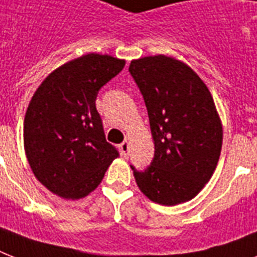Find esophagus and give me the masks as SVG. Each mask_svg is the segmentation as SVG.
I'll use <instances>...</instances> for the list:
<instances>
[{"label": "esophagus", "instance_id": "34e87169", "mask_svg": "<svg viewBox=\"0 0 257 257\" xmlns=\"http://www.w3.org/2000/svg\"><path fill=\"white\" fill-rule=\"evenodd\" d=\"M120 148H121V153H122V156H128V152H129V141L128 140H125L122 144L120 145Z\"/></svg>", "mask_w": 257, "mask_h": 257}]
</instances>
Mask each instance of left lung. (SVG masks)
I'll return each mask as SVG.
<instances>
[{
    "label": "left lung",
    "mask_w": 257,
    "mask_h": 257,
    "mask_svg": "<svg viewBox=\"0 0 257 257\" xmlns=\"http://www.w3.org/2000/svg\"><path fill=\"white\" fill-rule=\"evenodd\" d=\"M129 73L148 110L155 156L133 175L140 191L163 205L189 201L219 161L223 126L211 92L184 62L164 54L133 60Z\"/></svg>",
    "instance_id": "8db88e82"
}]
</instances>
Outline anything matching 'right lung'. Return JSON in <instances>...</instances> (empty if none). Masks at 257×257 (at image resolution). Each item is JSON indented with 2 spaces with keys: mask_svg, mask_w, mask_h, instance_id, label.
Masks as SVG:
<instances>
[{
  "mask_svg": "<svg viewBox=\"0 0 257 257\" xmlns=\"http://www.w3.org/2000/svg\"><path fill=\"white\" fill-rule=\"evenodd\" d=\"M124 66L108 54H85L53 70L32 97L24 121L26 159L54 195L85 197L118 157L105 139L96 98Z\"/></svg>",
  "mask_w": 257,
  "mask_h": 257,
  "instance_id": "add662e5",
  "label": "right lung"
}]
</instances>
